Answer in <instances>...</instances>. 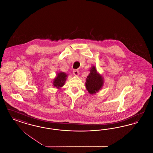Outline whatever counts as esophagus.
Masks as SVG:
<instances>
[{
    "mask_svg": "<svg viewBox=\"0 0 153 153\" xmlns=\"http://www.w3.org/2000/svg\"><path fill=\"white\" fill-rule=\"evenodd\" d=\"M73 72L74 75H75L76 76H78L79 75V71H77V70H76V69L73 70Z\"/></svg>",
    "mask_w": 153,
    "mask_h": 153,
    "instance_id": "34e87169",
    "label": "esophagus"
}]
</instances>
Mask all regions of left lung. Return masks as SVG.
<instances>
[{
	"mask_svg": "<svg viewBox=\"0 0 153 153\" xmlns=\"http://www.w3.org/2000/svg\"><path fill=\"white\" fill-rule=\"evenodd\" d=\"M89 71L90 73L86 79L85 86L90 94H94L102 89L104 80L102 75L97 72L95 66H92Z\"/></svg>",
	"mask_w": 153,
	"mask_h": 153,
	"instance_id": "1",
	"label": "left lung"
}]
</instances>
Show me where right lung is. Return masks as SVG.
<instances>
[{
	"instance_id": "add662e5",
	"label": "right lung",
	"mask_w": 153,
	"mask_h": 153,
	"mask_svg": "<svg viewBox=\"0 0 153 153\" xmlns=\"http://www.w3.org/2000/svg\"><path fill=\"white\" fill-rule=\"evenodd\" d=\"M67 76L68 74L65 73L59 72L53 81V85L58 89H60L65 84Z\"/></svg>"
}]
</instances>
